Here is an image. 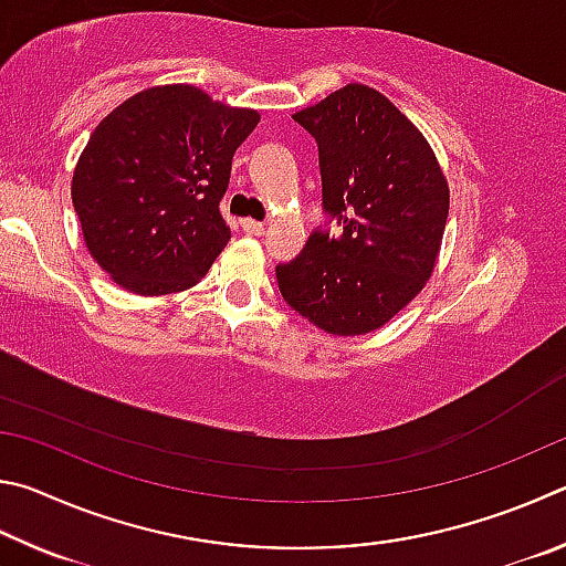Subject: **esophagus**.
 Returning a JSON list of instances; mask_svg holds the SVG:
<instances>
[{"mask_svg": "<svg viewBox=\"0 0 566 566\" xmlns=\"http://www.w3.org/2000/svg\"><path fill=\"white\" fill-rule=\"evenodd\" d=\"M241 228L248 235H263L265 233V226L261 221H253V218H243Z\"/></svg>", "mask_w": 566, "mask_h": 566, "instance_id": "obj_1", "label": "esophagus"}]
</instances>
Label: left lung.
Instances as JSON below:
<instances>
[{
	"instance_id": "left-lung-1",
	"label": "left lung",
	"mask_w": 566,
	"mask_h": 566,
	"mask_svg": "<svg viewBox=\"0 0 566 566\" xmlns=\"http://www.w3.org/2000/svg\"><path fill=\"white\" fill-rule=\"evenodd\" d=\"M293 118L318 142L323 208L343 233L313 231L291 263L275 265L277 289L325 333L378 331L434 271L448 178L418 126L365 84L343 86Z\"/></svg>"
}]
</instances>
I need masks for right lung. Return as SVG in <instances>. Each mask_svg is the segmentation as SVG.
<instances>
[{
    "label": "right lung",
    "mask_w": 566,
    "mask_h": 566,
    "mask_svg": "<svg viewBox=\"0 0 566 566\" xmlns=\"http://www.w3.org/2000/svg\"><path fill=\"white\" fill-rule=\"evenodd\" d=\"M261 122L191 84H166L118 104L78 156L72 201L88 253L138 295L196 285L231 228L218 203L235 148Z\"/></svg>",
    "instance_id": "1"
}]
</instances>
